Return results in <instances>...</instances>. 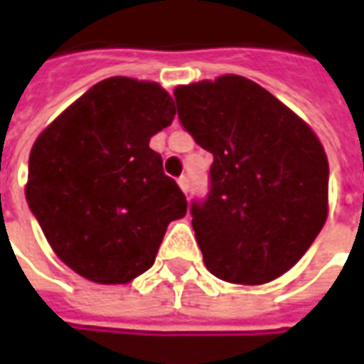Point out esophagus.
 I'll return each mask as SVG.
<instances>
[{
	"label": "esophagus",
	"mask_w": 364,
	"mask_h": 364,
	"mask_svg": "<svg viewBox=\"0 0 364 364\" xmlns=\"http://www.w3.org/2000/svg\"><path fill=\"white\" fill-rule=\"evenodd\" d=\"M177 183H179V187H181L183 193H189V179H187L185 175H181V177L177 179Z\"/></svg>",
	"instance_id": "obj_1"
}]
</instances>
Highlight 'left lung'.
I'll return each mask as SVG.
<instances>
[{"label":"left lung","instance_id":"obj_1","mask_svg":"<svg viewBox=\"0 0 364 364\" xmlns=\"http://www.w3.org/2000/svg\"><path fill=\"white\" fill-rule=\"evenodd\" d=\"M177 114L213 154L193 230L206 269L226 282L263 284L287 273L328 218L329 166L312 128L242 75L179 85Z\"/></svg>","mask_w":364,"mask_h":364}]
</instances>
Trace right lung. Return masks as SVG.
<instances>
[{
	"instance_id": "obj_1",
	"label": "right lung",
	"mask_w": 364,
	"mask_h": 364,
	"mask_svg": "<svg viewBox=\"0 0 364 364\" xmlns=\"http://www.w3.org/2000/svg\"><path fill=\"white\" fill-rule=\"evenodd\" d=\"M173 99L132 77L95 83L36 138L25 187L54 253L99 284L154 265L167 224L187 214L150 138L171 124Z\"/></svg>"
}]
</instances>
